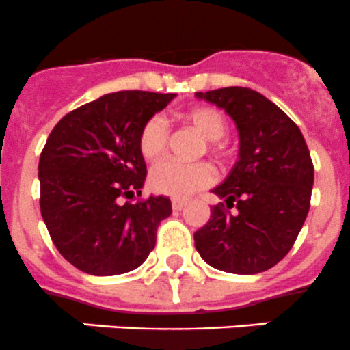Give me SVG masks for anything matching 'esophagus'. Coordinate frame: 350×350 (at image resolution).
I'll return each mask as SVG.
<instances>
[{"label": "esophagus", "instance_id": "34e87169", "mask_svg": "<svg viewBox=\"0 0 350 350\" xmlns=\"http://www.w3.org/2000/svg\"><path fill=\"white\" fill-rule=\"evenodd\" d=\"M171 204H172V210L179 211V210H183V208H185L186 201H185V200H178V198H174V200L171 201Z\"/></svg>", "mask_w": 350, "mask_h": 350}]
</instances>
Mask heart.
Returning <instances> with one entry per match:
<instances>
[{
	"label": "heart",
	"instance_id": "b5f03b06",
	"mask_svg": "<svg viewBox=\"0 0 350 350\" xmlns=\"http://www.w3.org/2000/svg\"><path fill=\"white\" fill-rule=\"evenodd\" d=\"M183 123L195 129L208 140V150L217 155L224 154L221 137L227 133V120L213 107H193L179 115ZM169 146V132L159 116H152L142 125L139 132L140 154L147 161H159ZM215 181V171L208 162L181 164L162 162L150 172V188L159 195L171 198H188Z\"/></svg>",
	"mask_w": 350,
	"mask_h": 350
}]
</instances>
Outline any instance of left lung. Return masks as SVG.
Masks as SVG:
<instances>
[{"mask_svg":"<svg viewBox=\"0 0 350 350\" xmlns=\"http://www.w3.org/2000/svg\"><path fill=\"white\" fill-rule=\"evenodd\" d=\"M196 98L232 116L241 150L230 174L211 189L225 203L211 206L208 224L195 232V247L215 269L262 273L289 252L306 220L313 188L310 150L296 123L257 91L232 86Z\"/></svg>","mask_w":350,"mask_h":350,"instance_id":"1","label":"left lung"}]
</instances>
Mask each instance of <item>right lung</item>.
Wrapping results in <instances>:
<instances>
[{"instance_id": "add662e5", "label": "right lung", "mask_w": 350, "mask_h": 350, "mask_svg": "<svg viewBox=\"0 0 350 350\" xmlns=\"http://www.w3.org/2000/svg\"><path fill=\"white\" fill-rule=\"evenodd\" d=\"M174 93L118 91L72 109L54 126L38 162L40 211L52 242L93 276L137 269L155 247L171 200L142 195L147 167L139 149L144 123Z\"/></svg>"}]
</instances>
